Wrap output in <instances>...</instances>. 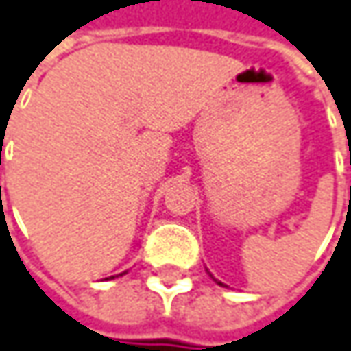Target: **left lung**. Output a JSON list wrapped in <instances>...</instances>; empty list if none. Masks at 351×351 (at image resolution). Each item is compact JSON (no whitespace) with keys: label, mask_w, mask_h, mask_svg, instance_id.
Wrapping results in <instances>:
<instances>
[{"label":"left lung","mask_w":351,"mask_h":351,"mask_svg":"<svg viewBox=\"0 0 351 351\" xmlns=\"http://www.w3.org/2000/svg\"><path fill=\"white\" fill-rule=\"evenodd\" d=\"M217 282H218V280H217ZM218 284H220V286H224V284H222V282H218Z\"/></svg>","instance_id":"left-lung-1"}]
</instances>
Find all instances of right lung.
I'll return each mask as SVG.
<instances>
[{
    "label": "right lung",
    "mask_w": 351,
    "mask_h": 351,
    "mask_svg": "<svg viewBox=\"0 0 351 351\" xmlns=\"http://www.w3.org/2000/svg\"><path fill=\"white\" fill-rule=\"evenodd\" d=\"M111 278H114V276H111Z\"/></svg>",
    "instance_id": "right-lung-1"
}]
</instances>
